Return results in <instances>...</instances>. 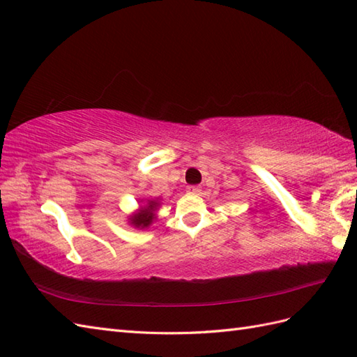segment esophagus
Instances as JSON below:
<instances>
[{
    "label": "esophagus",
    "instance_id": "obj_1",
    "mask_svg": "<svg viewBox=\"0 0 357 357\" xmlns=\"http://www.w3.org/2000/svg\"><path fill=\"white\" fill-rule=\"evenodd\" d=\"M187 190L190 192V193H199V192H201V188H199L198 185H188V187H187Z\"/></svg>",
    "mask_w": 357,
    "mask_h": 357
}]
</instances>
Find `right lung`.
Instances as JSON below:
<instances>
[{"label": "right lung", "mask_w": 357, "mask_h": 357, "mask_svg": "<svg viewBox=\"0 0 357 357\" xmlns=\"http://www.w3.org/2000/svg\"><path fill=\"white\" fill-rule=\"evenodd\" d=\"M155 207H156V202L151 201L150 204H149V207H145L144 211H141L137 215L132 216V218H131L132 225H135L136 227H146V226H150V222L153 221V218H155V216H153V213H151V211H153V208H155Z\"/></svg>", "instance_id": "1"}]
</instances>
